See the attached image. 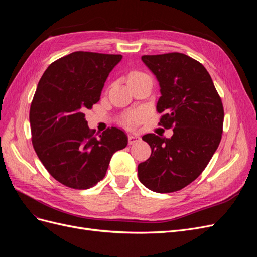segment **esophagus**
<instances>
[{
    "label": "esophagus",
    "mask_w": 257,
    "mask_h": 257,
    "mask_svg": "<svg viewBox=\"0 0 257 257\" xmlns=\"http://www.w3.org/2000/svg\"><path fill=\"white\" fill-rule=\"evenodd\" d=\"M139 141H141V137L137 136V135H130L128 136V144L130 145H133L135 143H138Z\"/></svg>",
    "instance_id": "1"
}]
</instances>
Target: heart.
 I'll use <instances>...</instances> for the list:
<instances>
[{
    "label": "heart",
    "instance_id": "obj_1",
    "mask_svg": "<svg viewBox=\"0 0 257 257\" xmlns=\"http://www.w3.org/2000/svg\"><path fill=\"white\" fill-rule=\"evenodd\" d=\"M142 79L151 80L150 77L143 72L134 71V72L130 73V75H128V82L135 81V80H142ZM142 118H143V112L141 110H134V111H130V112L124 114L122 121L126 126L134 127L139 123V121L142 120Z\"/></svg>",
    "mask_w": 257,
    "mask_h": 257
}]
</instances>
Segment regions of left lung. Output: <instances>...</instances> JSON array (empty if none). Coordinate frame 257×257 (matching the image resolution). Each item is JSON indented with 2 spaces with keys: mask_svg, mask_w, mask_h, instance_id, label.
<instances>
[{
  "mask_svg": "<svg viewBox=\"0 0 257 257\" xmlns=\"http://www.w3.org/2000/svg\"><path fill=\"white\" fill-rule=\"evenodd\" d=\"M155 75L161 97L160 125L173 127L170 138L146 134L151 155L138 165V178L157 193L183 189L203 173L220 145L224 109L207 69L183 53L143 56Z\"/></svg>",
  "mask_w": 257,
  "mask_h": 257,
  "instance_id": "left-lung-1",
  "label": "left lung"
}]
</instances>
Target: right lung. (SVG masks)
Here are the masks:
<instances>
[{
	"label": "right lung",
	"instance_id": "add662e5",
	"mask_svg": "<svg viewBox=\"0 0 257 257\" xmlns=\"http://www.w3.org/2000/svg\"><path fill=\"white\" fill-rule=\"evenodd\" d=\"M121 54L76 51L43 74L30 108L32 143L48 173L68 188L85 190L105 177L112 154L127 136L116 127L90 130L85 109L96 104Z\"/></svg>",
	"mask_w": 257,
	"mask_h": 257
}]
</instances>
